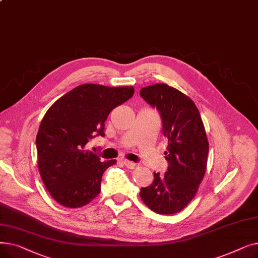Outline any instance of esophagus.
Listing matches in <instances>:
<instances>
[{
  "instance_id": "esophagus-1",
  "label": "esophagus",
  "mask_w": 258,
  "mask_h": 258,
  "mask_svg": "<svg viewBox=\"0 0 258 258\" xmlns=\"http://www.w3.org/2000/svg\"><path fill=\"white\" fill-rule=\"evenodd\" d=\"M122 163H123L127 168H130V169H133V168H135L136 167L137 165H136V163H134V162H130V161H127V160H123L122 161Z\"/></svg>"
}]
</instances>
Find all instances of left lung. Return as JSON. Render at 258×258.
Here are the masks:
<instances>
[{"instance_id":"obj_1","label":"left lung","mask_w":258,"mask_h":258,"mask_svg":"<svg viewBox=\"0 0 258 258\" xmlns=\"http://www.w3.org/2000/svg\"><path fill=\"white\" fill-rule=\"evenodd\" d=\"M140 96L156 107L162 119V133L168 139L164 174L154 172V181L142 187L144 204L160 214H173L187 206L204 178L209 143L195 102L165 84L140 90Z\"/></svg>"}]
</instances>
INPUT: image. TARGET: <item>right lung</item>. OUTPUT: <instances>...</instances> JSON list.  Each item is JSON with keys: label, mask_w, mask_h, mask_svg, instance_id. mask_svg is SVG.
Wrapping results in <instances>:
<instances>
[{"label": "right lung", "mask_w": 258, "mask_h": 258, "mask_svg": "<svg viewBox=\"0 0 258 258\" xmlns=\"http://www.w3.org/2000/svg\"><path fill=\"white\" fill-rule=\"evenodd\" d=\"M134 92L133 87L81 85L45 114L36 136L37 164L46 188L60 205L78 208L99 195L102 174L116 160L101 162L86 146L95 137H104L107 116Z\"/></svg>", "instance_id": "obj_1"}]
</instances>
